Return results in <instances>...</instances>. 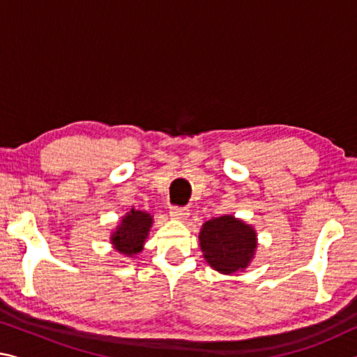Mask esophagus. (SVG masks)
Wrapping results in <instances>:
<instances>
[{
  "label": "esophagus",
  "instance_id": "obj_1",
  "mask_svg": "<svg viewBox=\"0 0 357 357\" xmlns=\"http://www.w3.org/2000/svg\"><path fill=\"white\" fill-rule=\"evenodd\" d=\"M189 209H185V208H178V206H173L172 209H170V215H172V219H174V220H187V217H189Z\"/></svg>",
  "mask_w": 357,
  "mask_h": 357
}]
</instances>
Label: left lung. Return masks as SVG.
<instances>
[{
  "mask_svg": "<svg viewBox=\"0 0 357 357\" xmlns=\"http://www.w3.org/2000/svg\"><path fill=\"white\" fill-rule=\"evenodd\" d=\"M198 241L206 263L225 275L249 268L258 245L257 229L231 214L204 222Z\"/></svg>",
  "mask_w": 357,
  "mask_h": 357,
  "instance_id": "obj_1",
  "label": "left lung"
}]
</instances>
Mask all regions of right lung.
I'll return each instance as SVG.
<instances>
[{
  "label": "right lung",
  "instance_id": "obj_1",
  "mask_svg": "<svg viewBox=\"0 0 357 357\" xmlns=\"http://www.w3.org/2000/svg\"><path fill=\"white\" fill-rule=\"evenodd\" d=\"M154 219L146 211L130 209L118 223V227L110 234L113 249L121 255L134 258L143 250V245L149 236Z\"/></svg>",
  "mask_w": 357,
  "mask_h": 357
}]
</instances>
